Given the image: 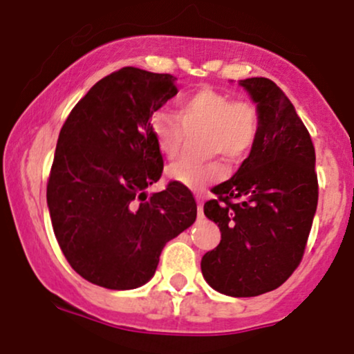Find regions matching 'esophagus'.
<instances>
[{
    "instance_id": "1",
    "label": "esophagus",
    "mask_w": 354,
    "mask_h": 354,
    "mask_svg": "<svg viewBox=\"0 0 354 354\" xmlns=\"http://www.w3.org/2000/svg\"><path fill=\"white\" fill-rule=\"evenodd\" d=\"M195 197H197V202H198V216H202V214H203V198H205V192H197V194H195Z\"/></svg>"
}]
</instances>
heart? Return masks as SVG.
<instances>
[{
	"label": "heart",
	"mask_w": 354,
	"mask_h": 354,
	"mask_svg": "<svg viewBox=\"0 0 354 354\" xmlns=\"http://www.w3.org/2000/svg\"><path fill=\"white\" fill-rule=\"evenodd\" d=\"M262 111L248 99H234L212 87H200L180 97L176 113L157 111L151 131L160 154L174 159L183 147L185 133L203 130V151L240 162L259 144L262 135ZM224 174L219 159L205 162L183 159L169 167V176L188 188H203Z\"/></svg>",
	"instance_id": "obj_1"
}]
</instances>
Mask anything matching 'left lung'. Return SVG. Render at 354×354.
I'll return each mask as SVG.
<instances>
[{
    "label": "left lung",
    "mask_w": 354,
    "mask_h": 354,
    "mask_svg": "<svg viewBox=\"0 0 354 354\" xmlns=\"http://www.w3.org/2000/svg\"><path fill=\"white\" fill-rule=\"evenodd\" d=\"M262 111V135L231 180L212 188L203 214L221 243L202 257L216 291L236 298L277 289L299 266L319 200L315 149L295 106L272 80L240 82Z\"/></svg>",
    "instance_id": "1"
}]
</instances>
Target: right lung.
Listing matches in <instances>:
<instances>
[{"instance_id":"add662e5","label":"right lung","mask_w":354,"mask_h":354,"mask_svg":"<svg viewBox=\"0 0 354 354\" xmlns=\"http://www.w3.org/2000/svg\"><path fill=\"white\" fill-rule=\"evenodd\" d=\"M176 78L124 66L101 78L68 114L48 180V207L73 270L108 289H133L154 276L160 252L190 227L197 202L171 181L159 194L162 154L152 114L178 94Z\"/></svg>"}]
</instances>
